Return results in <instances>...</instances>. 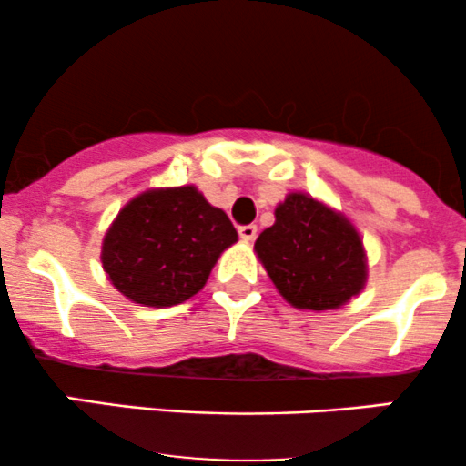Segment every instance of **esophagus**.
I'll use <instances>...</instances> for the list:
<instances>
[{
    "label": "esophagus",
    "mask_w": 466,
    "mask_h": 466,
    "mask_svg": "<svg viewBox=\"0 0 466 466\" xmlns=\"http://www.w3.org/2000/svg\"><path fill=\"white\" fill-rule=\"evenodd\" d=\"M256 234H258V228L256 226H240L238 228V237L245 240V243H251V240L256 238Z\"/></svg>",
    "instance_id": "esophagus-1"
}]
</instances>
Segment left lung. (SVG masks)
<instances>
[{"label": "left lung", "instance_id": "8db88e82", "mask_svg": "<svg viewBox=\"0 0 466 466\" xmlns=\"http://www.w3.org/2000/svg\"><path fill=\"white\" fill-rule=\"evenodd\" d=\"M274 217V226L256 238L254 251L291 307L330 311L366 289V248L344 212L307 192H289Z\"/></svg>", "mask_w": 466, "mask_h": 466}]
</instances>
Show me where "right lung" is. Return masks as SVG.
I'll list each match as a JSON object with an SVG mask.
<instances>
[{"label":"right lung","mask_w":466,"mask_h":466,"mask_svg":"<svg viewBox=\"0 0 466 466\" xmlns=\"http://www.w3.org/2000/svg\"><path fill=\"white\" fill-rule=\"evenodd\" d=\"M237 240L226 212L197 186L148 188L111 221L100 263L122 296L164 309L199 293L218 256Z\"/></svg>","instance_id":"obj_1"}]
</instances>
